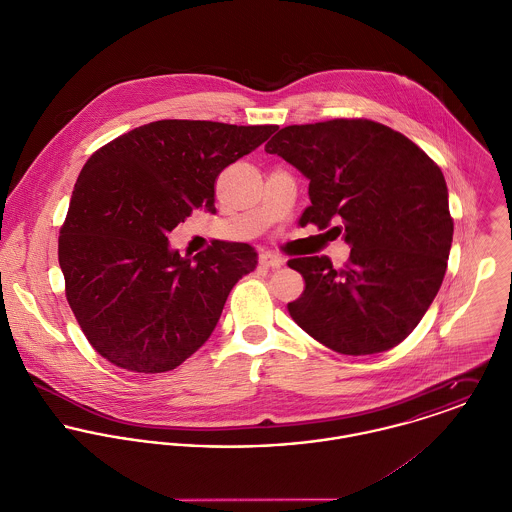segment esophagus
I'll return each mask as SVG.
<instances>
[{
    "mask_svg": "<svg viewBox=\"0 0 512 512\" xmlns=\"http://www.w3.org/2000/svg\"><path fill=\"white\" fill-rule=\"evenodd\" d=\"M258 262H260V266H266V268H280L284 264V260L272 252H262Z\"/></svg>",
    "mask_w": 512,
    "mask_h": 512,
    "instance_id": "34e87169",
    "label": "esophagus"
}]
</instances>
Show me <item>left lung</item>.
I'll list each match as a JSON object with an SVG mask.
<instances>
[{
  "label": "left lung",
  "mask_w": 512,
  "mask_h": 512,
  "mask_svg": "<svg viewBox=\"0 0 512 512\" xmlns=\"http://www.w3.org/2000/svg\"><path fill=\"white\" fill-rule=\"evenodd\" d=\"M309 179L299 224L343 234L351 256L293 258L305 280L293 321L341 355H374L420 323L445 276L453 240L447 185L424 149L363 118L282 128L268 144ZM329 230V232H331Z\"/></svg>",
  "instance_id": "8db88e82"
}]
</instances>
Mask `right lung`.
<instances>
[{
  "instance_id": "right-lung-1",
  "label": "right lung",
  "mask_w": 512,
  "mask_h": 512,
  "mask_svg": "<svg viewBox=\"0 0 512 512\" xmlns=\"http://www.w3.org/2000/svg\"><path fill=\"white\" fill-rule=\"evenodd\" d=\"M276 126L159 120L100 147L84 163L59 236L74 317L94 351L132 372H167L211 337L234 284L258 264L244 242L195 258L167 232L193 209L215 211L220 171Z\"/></svg>"
}]
</instances>
